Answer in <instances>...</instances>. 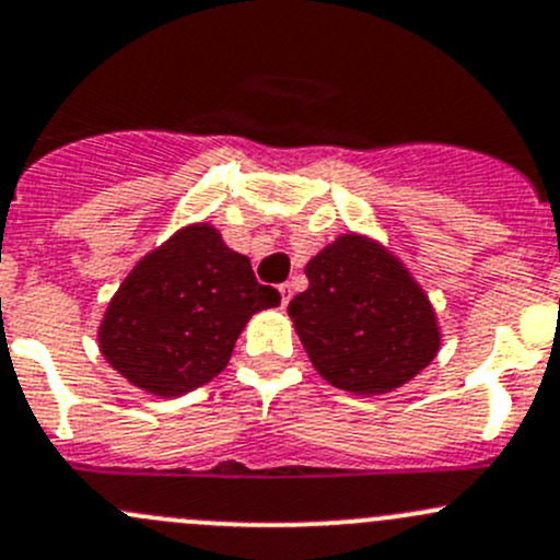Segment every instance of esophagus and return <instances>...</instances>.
<instances>
[{
  "label": "esophagus",
  "mask_w": 560,
  "mask_h": 560,
  "mask_svg": "<svg viewBox=\"0 0 560 560\" xmlns=\"http://www.w3.org/2000/svg\"><path fill=\"white\" fill-rule=\"evenodd\" d=\"M279 292H281V305L290 303V298H292V284H290V281H287V284H279Z\"/></svg>",
  "instance_id": "esophagus-1"
}]
</instances>
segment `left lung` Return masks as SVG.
I'll return each instance as SVG.
<instances>
[{
  "mask_svg": "<svg viewBox=\"0 0 560 560\" xmlns=\"http://www.w3.org/2000/svg\"><path fill=\"white\" fill-rule=\"evenodd\" d=\"M308 290L287 305L316 373L375 397L413 381L443 346L438 311L378 238L349 231L305 265Z\"/></svg>",
  "mask_w": 560,
  "mask_h": 560,
  "instance_id": "8db88e82",
  "label": "left lung"
}]
</instances>
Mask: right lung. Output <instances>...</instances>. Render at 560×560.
I'll return each instance as SVG.
<instances>
[{
	"label": "right lung",
	"mask_w": 560,
	"mask_h": 560,
	"mask_svg": "<svg viewBox=\"0 0 560 560\" xmlns=\"http://www.w3.org/2000/svg\"><path fill=\"white\" fill-rule=\"evenodd\" d=\"M279 303L211 222H190L128 270L98 325V351L141 392L182 397L217 378L246 322Z\"/></svg>",
	"instance_id": "add662e5"
}]
</instances>
